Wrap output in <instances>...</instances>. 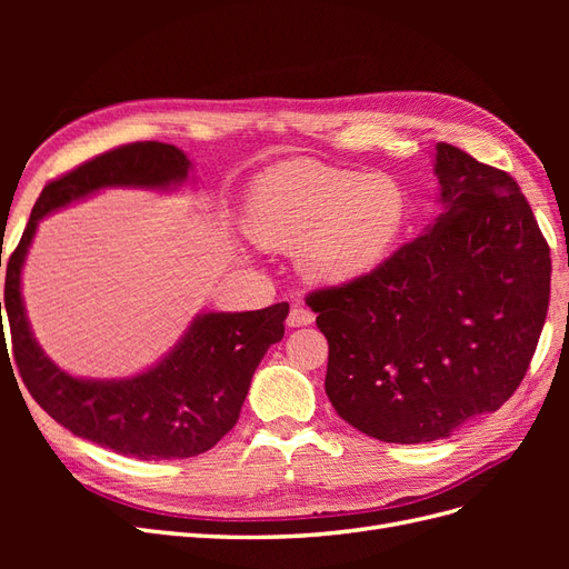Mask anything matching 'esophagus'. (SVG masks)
Segmentation results:
<instances>
[{
    "label": "esophagus",
    "instance_id": "obj_1",
    "mask_svg": "<svg viewBox=\"0 0 569 569\" xmlns=\"http://www.w3.org/2000/svg\"><path fill=\"white\" fill-rule=\"evenodd\" d=\"M313 320H316V316L303 306H291V311L287 316L289 327H306V325H311Z\"/></svg>",
    "mask_w": 569,
    "mask_h": 569
}]
</instances>
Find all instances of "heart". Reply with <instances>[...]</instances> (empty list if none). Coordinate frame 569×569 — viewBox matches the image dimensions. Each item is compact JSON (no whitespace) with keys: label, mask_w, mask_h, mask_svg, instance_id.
I'll return each mask as SVG.
<instances>
[{"label":"heart","mask_w":569,"mask_h":569,"mask_svg":"<svg viewBox=\"0 0 569 569\" xmlns=\"http://www.w3.org/2000/svg\"><path fill=\"white\" fill-rule=\"evenodd\" d=\"M408 228V192L389 173L289 161L253 184L247 230L268 249H299L306 280L343 287L368 278Z\"/></svg>","instance_id":"b5f03b06"}]
</instances>
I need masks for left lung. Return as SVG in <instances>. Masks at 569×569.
Instances as JSON below:
<instances>
[{"instance_id":"8db88e82","label":"left lung","mask_w":569,"mask_h":569,"mask_svg":"<svg viewBox=\"0 0 569 569\" xmlns=\"http://www.w3.org/2000/svg\"><path fill=\"white\" fill-rule=\"evenodd\" d=\"M439 216L368 278L308 297L341 420L425 443L501 408L537 349L550 249L508 173L435 147Z\"/></svg>"}]
</instances>
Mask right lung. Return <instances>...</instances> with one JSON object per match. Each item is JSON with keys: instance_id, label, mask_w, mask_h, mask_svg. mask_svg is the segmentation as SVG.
Wrapping results in <instances>:
<instances>
[{"instance_id": "add662e5", "label": "right lung", "mask_w": 569, "mask_h": 569, "mask_svg": "<svg viewBox=\"0 0 569 569\" xmlns=\"http://www.w3.org/2000/svg\"><path fill=\"white\" fill-rule=\"evenodd\" d=\"M192 168L182 149L163 142L101 153L42 189L7 266L4 311L16 363L32 399L76 437L140 460L192 458L230 432L258 363L284 337L289 306L242 313L201 311L176 347L147 370L94 380L59 368L42 351L26 313L23 266L42 218L104 189L176 192L192 178Z\"/></svg>"}]
</instances>
